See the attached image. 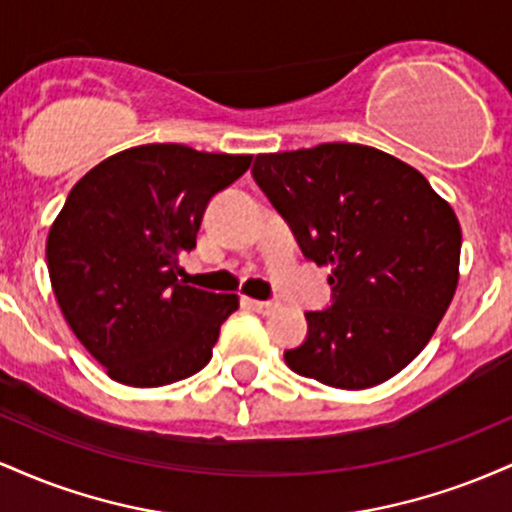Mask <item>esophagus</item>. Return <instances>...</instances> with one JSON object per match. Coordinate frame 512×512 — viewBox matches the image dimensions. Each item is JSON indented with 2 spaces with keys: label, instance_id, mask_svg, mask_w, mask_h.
I'll use <instances>...</instances> for the list:
<instances>
[{
  "label": "esophagus",
  "instance_id": "esophagus-1",
  "mask_svg": "<svg viewBox=\"0 0 512 512\" xmlns=\"http://www.w3.org/2000/svg\"><path fill=\"white\" fill-rule=\"evenodd\" d=\"M245 303H248L250 308L255 310V313H260V315H272L274 310L279 308V305L272 303V301H255V298H245Z\"/></svg>",
  "mask_w": 512,
  "mask_h": 512
}]
</instances>
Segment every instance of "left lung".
Listing matches in <instances>:
<instances>
[{
  "mask_svg": "<svg viewBox=\"0 0 512 512\" xmlns=\"http://www.w3.org/2000/svg\"><path fill=\"white\" fill-rule=\"evenodd\" d=\"M252 175L303 255L332 267V308L305 313L308 337L286 351V366L339 390H366L409 366L460 279L450 204L409 163L363 144L260 154Z\"/></svg>",
  "mask_w": 512,
  "mask_h": 512,
  "instance_id": "8db88e82",
  "label": "left lung"
}]
</instances>
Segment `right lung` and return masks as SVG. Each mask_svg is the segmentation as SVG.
<instances>
[{"label": "right lung", "mask_w": 512, "mask_h": 512, "mask_svg": "<svg viewBox=\"0 0 512 512\" xmlns=\"http://www.w3.org/2000/svg\"><path fill=\"white\" fill-rule=\"evenodd\" d=\"M248 154L144 144L91 168L48 233L57 303L86 351L117 383L161 387L209 363L236 293L180 279L209 199L250 168Z\"/></svg>", "instance_id": "1"}]
</instances>
